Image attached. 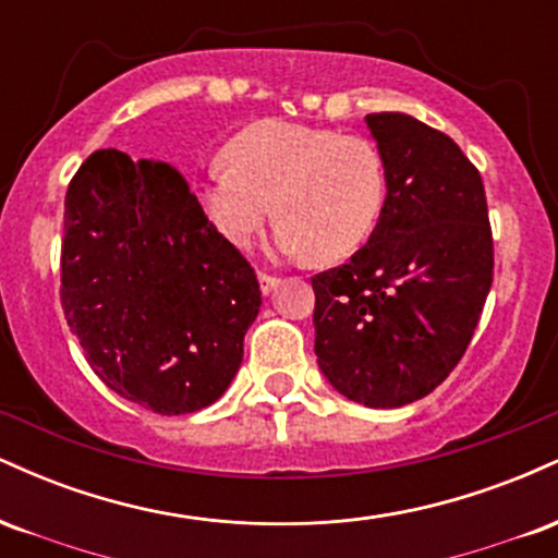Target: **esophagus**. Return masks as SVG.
<instances>
[{"mask_svg":"<svg viewBox=\"0 0 558 558\" xmlns=\"http://www.w3.org/2000/svg\"><path fill=\"white\" fill-rule=\"evenodd\" d=\"M278 283L280 280L275 278V275H270V272H259V286H262V293H270V291H275V288H278Z\"/></svg>","mask_w":558,"mask_h":558,"instance_id":"34e87169","label":"esophagus"}]
</instances>
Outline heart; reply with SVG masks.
<instances>
[{
    "label": "heart",
    "mask_w": 558,
    "mask_h": 558,
    "mask_svg": "<svg viewBox=\"0 0 558 558\" xmlns=\"http://www.w3.org/2000/svg\"><path fill=\"white\" fill-rule=\"evenodd\" d=\"M226 157L204 170L198 202L233 246H246L275 209L280 254L338 259L356 252L380 220L388 183L373 141L262 120L230 138Z\"/></svg>",
    "instance_id": "obj_1"
}]
</instances>
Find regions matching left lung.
<instances>
[{"label": "left lung", "instance_id": "obj_1", "mask_svg": "<svg viewBox=\"0 0 558 558\" xmlns=\"http://www.w3.org/2000/svg\"><path fill=\"white\" fill-rule=\"evenodd\" d=\"M388 194L369 241L317 272L315 354L332 388L373 409L412 403L451 375L493 283L483 178L446 133L367 114Z\"/></svg>", "mask_w": 558, "mask_h": 558}]
</instances>
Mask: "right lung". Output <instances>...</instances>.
Masks as SVG:
<instances>
[{"instance_id":"obj_1","label":"right lung","mask_w":558,"mask_h":558,"mask_svg":"<svg viewBox=\"0 0 558 558\" xmlns=\"http://www.w3.org/2000/svg\"><path fill=\"white\" fill-rule=\"evenodd\" d=\"M60 280L94 373L157 414L226 393L262 304L254 267L181 172L118 149L94 151L68 185Z\"/></svg>"}]
</instances>
